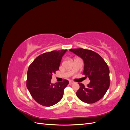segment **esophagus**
Masks as SVG:
<instances>
[{
	"label": "esophagus",
	"instance_id": "34e87169",
	"mask_svg": "<svg viewBox=\"0 0 130 130\" xmlns=\"http://www.w3.org/2000/svg\"><path fill=\"white\" fill-rule=\"evenodd\" d=\"M69 85H72V84H74V82L72 81H69Z\"/></svg>",
	"mask_w": 130,
	"mask_h": 130
}]
</instances>
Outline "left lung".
Returning a JSON list of instances; mask_svg holds the SVG:
<instances>
[{
  "label": "left lung",
  "instance_id": "left-lung-1",
  "mask_svg": "<svg viewBox=\"0 0 130 130\" xmlns=\"http://www.w3.org/2000/svg\"><path fill=\"white\" fill-rule=\"evenodd\" d=\"M70 51L83 59L85 63L83 74L90 81L86 87L78 83L80 88L76 95L84 103H95L105 95L109 87L108 67L104 59L92 50L78 48L71 49Z\"/></svg>",
  "mask_w": 130,
  "mask_h": 130
}]
</instances>
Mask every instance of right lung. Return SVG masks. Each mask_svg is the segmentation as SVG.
<instances>
[{"instance_id": "1", "label": "right lung", "mask_w": 130, "mask_h": 130, "mask_svg": "<svg viewBox=\"0 0 130 130\" xmlns=\"http://www.w3.org/2000/svg\"><path fill=\"white\" fill-rule=\"evenodd\" d=\"M67 50H53L43 53L35 59L27 73L26 87L34 99L42 106H52L60 101L67 80L51 84L53 74L59 70L62 56Z\"/></svg>"}]
</instances>
